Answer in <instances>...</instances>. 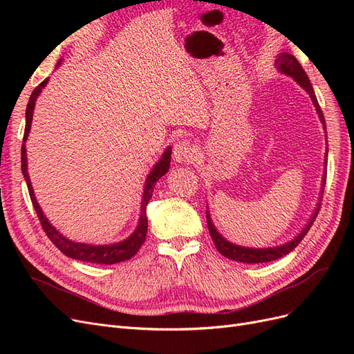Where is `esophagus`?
I'll return each mask as SVG.
<instances>
[{"label":"esophagus","instance_id":"esophagus-1","mask_svg":"<svg viewBox=\"0 0 354 354\" xmlns=\"http://www.w3.org/2000/svg\"><path fill=\"white\" fill-rule=\"evenodd\" d=\"M173 155L178 160V162H189L195 158V149L190 145V142L181 138V140H177L173 147Z\"/></svg>","mask_w":354,"mask_h":354}]
</instances>
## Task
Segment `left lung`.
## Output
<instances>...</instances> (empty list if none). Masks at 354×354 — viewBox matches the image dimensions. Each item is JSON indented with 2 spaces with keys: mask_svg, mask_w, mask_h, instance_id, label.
Instances as JSON below:
<instances>
[{
  "mask_svg": "<svg viewBox=\"0 0 354 354\" xmlns=\"http://www.w3.org/2000/svg\"><path fill=\"white\" fill-rule=\"evenodd\" d=\"M276 66L277 69H279L281 72L286 73V75H291V77L301 85V87L310 94V97H312L315 106H316V111L319 113V118L320 121H322V124L325 125V118H324V113H322V109H320V106L317 103V99L315 95V91H313V87L312 84H310V80L307 78V75L303 69V66L299 65L298 60L288 55V53H283V55H281L279 57H277L276 60ZM326 180V174L324 177V183ZM319 208L316 209L313 218L310 220V223L306 226V229L298 234V236L292 241H289L288 243L285 245H281V246H276V248H264V250H254V248H243V246H238V245H233L230 243L229 241L224 239L221 234L216 230V227L212 226V221H211V217L208 216L207 212V223H208V230H209V234L211 238L214 241V245H216V248L218 250V252L224 257H227L229 260H233V261H239V263H248V264H255V263H267V261H273V260H277L281 259V257L286 255L288 252H291L295 246L303 241V238L307 234V232L310 230V227H312V224L317 216L319 212Z\"/></svg>",
  "mask_w": 354,
  "mask_h": 354,
  "instance_id": "obj_1",
  "label": "left lung"
}]
</instances>
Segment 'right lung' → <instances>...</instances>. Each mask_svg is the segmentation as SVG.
<instances>
[{"label":"right lung","mask_w":354,"mask_h":354,"mask_svg":"<svg viewBox=\"0 0 354 354\" xmlns=\"http://www.w3.org/2000/svg\"><path fill=\"white\" fill-rule=\"evenodd\" d=\"M60 62L62 60H59L57 66L60 65ZM47 81H48V78L42 81L38 85V87L34 91H32L30 97H29V103L26 106V124H25V134H24V145H22V174L26 180L29 196H30V201H32V205H34V208L37 211V216H38V220L41 223V227L44 229L48 239L53 243H55L63 254L71 257V259L85 261V263H95V264H116V263L130 260L137 254V251L140 250V246L146 241V233H147L146 207H147V202L151 201V198H152L153 187L156 185V181L164 174H167V171L169 169L171 147L167 149L165 153L162 155V158H160V160L155 165V168L152 169V173L149 174V177L146 180L145 194H143V199H142L140 220H138V226H137L136 232L131 234L130 238L122 241V242L112 243V245H87V243H77V242H72V241L66 239L65 236H63V234H60L55 227L51 226L48 220L46 218L44 212H42V209L39 208L38 202L35 199V195H34V189H32V185H30L29 174H28V160H26L25 142H26L29 130H30L32 113H34L35 100L39 95L41 90L47 85Z\"/></svg>","instance_id":"right-lung-1"}]
</instances>
